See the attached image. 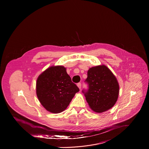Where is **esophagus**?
Wrapping results in <instances>:
<instances>
[{
	"label": "esophagus",
	"mask_w": 149,
	"mask_h": 149,
	"mask_svg": "<svg viewBox=\"0 0 149 149\" xmlns=\"http://www.w3.org/2000/svg\"><path fill=\"white\" fill-rule=\"evenodd\" d=\"M77 86L79 87V88L80 89H81V84L80 83H77Z\"/></svg>",
	"instance_id": "1"
}]
</instances>
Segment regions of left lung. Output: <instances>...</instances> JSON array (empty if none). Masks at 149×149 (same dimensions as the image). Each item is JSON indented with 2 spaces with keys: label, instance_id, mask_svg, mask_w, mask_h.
Wrapping results in <instances>:
<instances>
[{
  "label": "left lung",
  "instance_id": "8db88e82",
  "mask_svg": "<svg viewBox=\"0 0 149 149\" xmlns=\"http://www.w3.org/2000/svg\"><path fill=\"white\" fill-rule=\"evenodd\" d=\"M85 82L88 89H83L86 100L91 108L101 113L110 109L116 102L119 86L112 72L105 65L90 68Z\"/></svg>",
  "mask_w": 149,
  "mask_h": 149
}]
</instances>
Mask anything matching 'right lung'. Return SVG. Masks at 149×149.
Here are the masks:
<instances>
[{
  "instance_id": "1",
  "label": "right lung",
  "mask_w": 149,
  "mask_h": 149,
  "mask_svg": "<svg viewBox=\"0 0 149 149\" xmlns=\"http://www.w3.org/2000/svg\"><path fill=\"white\" fill-rule=\"evenodd\" d=\"M36 91L44 108L57 113L67 108L79 88L72 81L65 68L56 66L49 68L39 76Z\"/></svg>"
}]
</instances>
